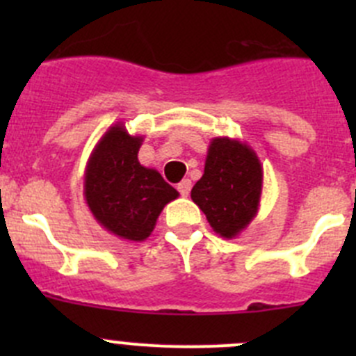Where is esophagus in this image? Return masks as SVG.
I'll use <instances>...</instances> for the list:
<instances>
[{"label": "esophagus", "mask_w": 356, "mask_h": 356, "mask_svg": "<svg viewBox=\"0 0 356 356\" xmlns=\"http://www.w3.org/2000/svg\"><path fill=\"white\" fill-rule=\"evenodd\" d=\"M177 189L182 196H188L189 191H191V181H189V179H184V181L179 182Z\"/></svg>", "instance_id": "esophagus-1"}]
</instances>
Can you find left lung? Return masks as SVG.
Returning <instances> with one entry per match:
<instances>
[{"label": "left lung", "mask_w": 356, "mask_h": 356, "mask_svg": "<svg viewBox=\"0 0 356 356\" xmlns=\"http://www.w3.org/2000/svg\"><path fill=\"white\" fill-rule=\"evenodd\" d=\"M261 188L264 168L253 148L239 139L213 138L191 200L218 236L234 239L257 217Z\"/></svg>", "instance_id": "8db88e82"}]
</instances>
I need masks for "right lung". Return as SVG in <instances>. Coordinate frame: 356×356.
Instances as JSON below:
<instances>
[{"mask_svg":"<svg viewBox=\"0 0 356 356\" xmlns=\"http://www.w3.org/2000/svg\"><path fill=\"white\" fill-rule=\"evenodd\" d=\"M143 139L117 122L95 146L84 172V198L92 217L110 234L134 243L148 239L165 204L179 198L160 172L139 163Z\"/></svg>","mask_w":356,"mask_h":356,"instance_id":"obj_1","label":"right lung"}]
</instances>
